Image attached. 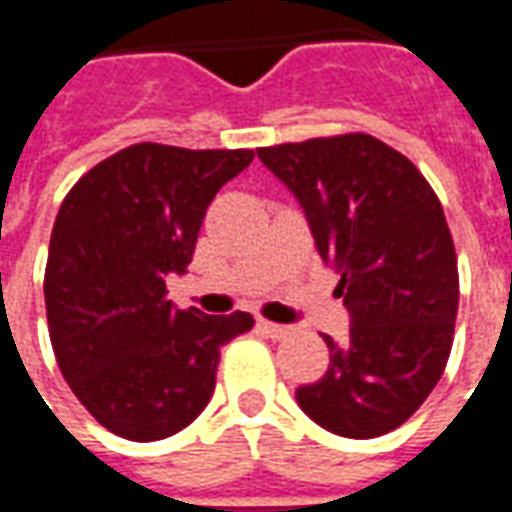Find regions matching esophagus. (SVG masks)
Returning a JSON list of instances; mask_svg holds the SVG:
<instances>
[{
  "mask_svg": "<svg viewBox=\"0 0 512 512\" xmlns=\"http://www.w3.org/2000/svg\"><path fill=\"white\" fill-rule=\"evenodd\" d=\"M257 329L271 337V340H285L293 329L290 326H279V323H271V321H257Z\"/></svg>",
  "mask_w": 512,
  "mask_h": 512,
  "instance_id": "34e87169",
  "label": "esophagus"
}]
</instances>
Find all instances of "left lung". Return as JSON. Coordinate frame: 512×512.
<instances>
[{
  "label": "left lung",
  "instance_id": "8db88e82",
  "mask_svg": "<svg viewBox=\"0 0 512 512\" xmlns=\"http://www.w3.org/2000/svg\"><path fill=\"white\" fill-rule=\"evenodd\" d=\"M257 156L301 202L351 312L348 343L323 334L329 370L296 400L337 436H384L425 403L450 359L458 257L439 197L370 134L257 147Z\"/></svg>",
  "mask_w": 512,
  "mask_h": 512
}]
</instances>
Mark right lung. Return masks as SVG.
I'll list each match as a JSON object with an SVG mask.
<instances>
[{"label":"right lung","instance_id":"right-lung-1","mask_svg":"<svg viewBox=\"0 0 512 512\" xmlns=\"http://www.w3.org/2000/svg\"><path fill=\"white\" fill-rule=\"evenodd\" d=\"M255 150L139 142L73 183L51 230L46 318L62 378L106 430L131 441L178 433L208 406L222 345L249 312L175 310L167 274L191 263L208 205Z\"/></svg>","mask_w":512,"mask_h":512}]
</instances>
